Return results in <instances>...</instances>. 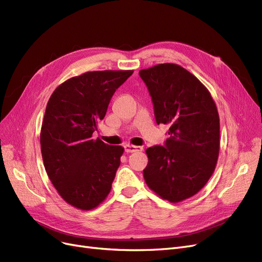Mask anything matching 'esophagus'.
Listing matches in <instances>:
<instances>
[{
  "instance_id": "obj_1",
  "label": "esophagus",
  "mask_w": 262,
  "mask_h": 262,
  "mask_svg": "<svg viewBox=\"0 0 262 262\" xmlns=\"http://www.w3.org/2000/svg\"><path fill=\"white\" fill-rule=\"evenodd\" d=\"M125 152L127 153H133V152H138L142 150V147H137V146H132V144H125L124 146Z\"/></svg>"
}]
</instances>
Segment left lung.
I'll return each instance as SVG.
<instances>
[{
	"instance_id": "obj_1",
	"label": "left lung",
	"mask_w": 262,
	"mask_h": 262,
	"mask_svg": "<svg viewBox=\"0 0 262 262\" xmlns=\"http://www.w3.org/2000/svg\"><path fill=\"white\" fill-rule=\"evenodd\" d=\"M158 125H169L164 146L148 148V187L171 203L204 187L215 170L220 144L219 114L206 87L185 68L161 63L139 71Z\"/></svg>"
}]
</instances>
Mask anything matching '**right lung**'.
<instances>
[{
    "instance_id": "add662e5",
    "label": "right lung",
    "mask_w": 262,
    "mask_h": 262,
    "mask_svg": "<svg viewBox=\"0 0 262 262\" xmlns=\"http://www.w3.org/2000/svg\"><path fill=\"white\" fill-rule=\"evenodd\" d=\"M133 70L93 71L59 85L47 102L41 128L45 170L59 195L82 210L108 196L124 148L92 139L113 94Z\"/></svg>"
}]
</instances>
